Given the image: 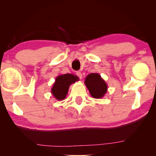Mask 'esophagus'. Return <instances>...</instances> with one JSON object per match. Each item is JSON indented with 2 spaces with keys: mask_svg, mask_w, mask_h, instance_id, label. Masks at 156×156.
I'll return each instance as SVG.
<instances>
[{
  "mask_svg": "<svg viewBox=\"0 0 156 156\" xmlns=\"http://www.w3.org/2000/svg\"><path fill=\"white\" fill-rule=\"evenodd\" d=\"M76 75L78 76L80 79H82V78H83V74H82V73L80 72H78L77 73H76Z\"/></svg>",
  "mask_w": 156,
  "mask_h": 156,
  "instance_id": "1",
  "label": "esophagus"
}]
</instances>
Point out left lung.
I'll list each match as a JSON object with an SVG mask.
<instances>
[{
    "label": "left lung",
    "instance_id": "obj_1",
    "mask_svg": "<svg viewBox=\"0 0 156 156\" xmlns=\"http://www.w3.org/2000/svg\"><path fill=\"white\" fill-rule=\"evenodd\" d=\"M84 84L94 98H102L107 91V84L99 73H91L87 75Z\"/></svg>",
    "mask_w": 156,
    "mask_h": 156
}]
</instances>
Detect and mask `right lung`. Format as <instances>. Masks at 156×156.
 I'll return each mask as SVG.
<instances>
[{"instance_id": "obj_1", "label": "right lung", "mask_w": 156, "mask_h": 156, "mask_svg": "<svg viewBox=\"0 0 156 156\" xmlns=\"http://www.w3.org/2000/svg\"><path fill=\"white\" fill-rule=\"evenodd\" d=\"M78 80V76L72 73L58 76L51 89L52 95L57 100L65 99L71 84Z\"/></svg>"}]
</instances>
